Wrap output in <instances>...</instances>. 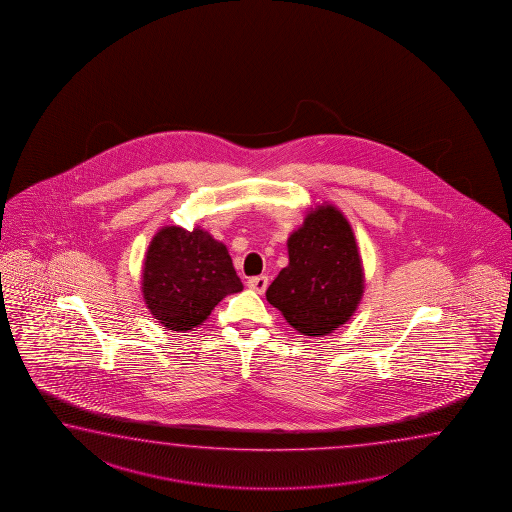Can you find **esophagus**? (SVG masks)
Instances as JSON below:
<instances>
[{
	"label": "esophagus",
	"instance_id": "obj_1",
	"mask_svg": "<svg viewBox=\"0 0 512 512\" xmlns=\"http://www.w3.org/2000/svg\"><path fill=\"white\" fill-rule=\"evenodd\" d=\"M247 285H249V289H252V291L263 294V292L267 291V287H269V278L267 276H252V278L247 280Z\"/></svg>",
	"mask_w": 512,
	"mask_h": 512
}]
</instances>
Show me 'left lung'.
I'll return each instance as SVG.
<instances>
[{"label": "left lung", "mask_w": 512, "mask_h": 512, "mask_svg": "<svg viewBox=\"0 0 512 512\" xmlns=\"http://www.w3.org/2000/svg\"><path fill=\"white\" fill-rule=\"evenodd\" d=\"M289 265L267 289L296 331L323 336L356 311L363 294L360 252L349 221L331 205L309 212L287 241Z\"/></svg>", "instance_id": "left-lung-1"}]
</instances>
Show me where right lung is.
I'll return each mask as SVG.
<instances>
[{"label": "right lung", "instance_id": "1", "mask_svg": "<svg viewBox=\"0 0 512 512\" xmlns=\"http://www.w3.org/2000/svg\"><path fill=\"white\" fill-rule=\"evenodd\" d=\"M143 298L169 331H192L225 296L243 289L227 247L209 232L165 227L143 263Z\"/></svg>", "mask_w": 512, "mask_h": 512}]
</instances>
